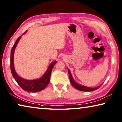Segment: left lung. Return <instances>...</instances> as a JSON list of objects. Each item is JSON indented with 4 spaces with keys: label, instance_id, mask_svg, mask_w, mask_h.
I'll return each instance as SVG.
<instances>
[{
    "label": "left lung",
    "instance_id": "left-lung-1",
    "mask_svg": "<svg viewBox=\"0 0 122 122\" xmlns=\"http://www.w3.org/2000/svg\"><path fill=\"white\" fill-rule=\"evenodd\" d=\"M68 74H69V77H70L71 83L73 86L76 89H77V90H79L80 91H83V92H92V91L97 90V89H99L100 87L101 86V85L102 84H101V85H100L99 86L95 87V88H90V87L85 86L84 85H82L76 82V81H74L71 72V71L68 68Z\"/></svg>",
    "mask_w": 122,
    "mask_h": 122
}]
</instances>
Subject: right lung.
Returning a JSON list of instances; mask_svg holds the SVG:
<instances>
[{"mask_svg": "<svg viewBox=\"0 0 122 122\" xmlns=\"http://www.w3.org/2000/svg\"><path fill=\"white\" fill-rule=\"evenodd\" d=\"M27 32V31H26ZM25 32L23 34L26 33ZM21 38L20 37L17 41H16L15 43L14 44L13 47H12L11 51V57H10V68L11 71L12 75L13 76L14 79L17 81L21 88L23 90L27 91L28 92H36L43 90L46 88L47 85H48L50 81L51 73L52 68L56 62V61L52 62L49 66L48 68H47L46 72L44 74L41 76L39 79H33V80H28L23 78L19 76L16 73L15 69L14 67V52L16 46H17L18 43Z\"/></svg>", "mask_w": 122, "mask_h": 122, "instance_id": "right-lung-1", "label": "right lung"}]
</instances>
